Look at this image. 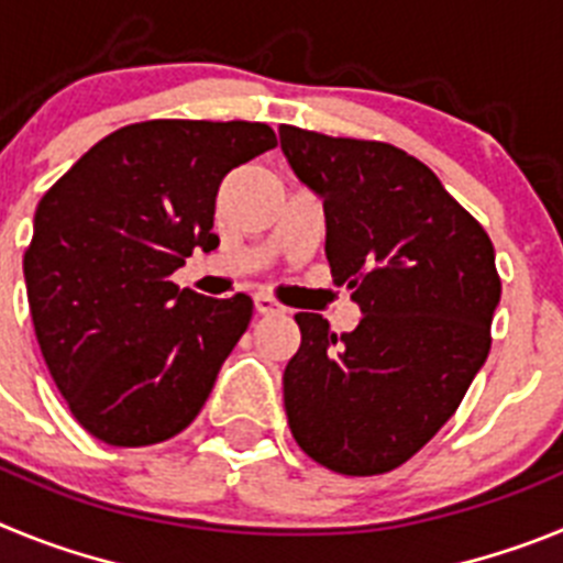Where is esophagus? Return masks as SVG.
I'll return each mask as SVG.
<instances>
[{"label":"esophagus","mask_w":563,"mask_h":563,"mask_svg":"<svg viewBox=\"0 0 563 563\" xmlns=\"http://www.w3.org/2000/svg\"><path fill=\"white\" fill-rule=\"evenodd\" d=\"M253 305H256V312H262V316H278V312H287V307L282 305L278 298H273L271 292H256Z\"/></svg>","instance_id":"esophagus-1"}]
</instances>
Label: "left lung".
Returning a JSON list of instances; mask_svg holds the SVG:
<instances>
[{"mask_svg":"<svg viewBox=\"0 0 563 563\" xmlns=\"http://www.w3.org/2000/svg\"><path fill=\"white\" fill-rule=\"evenodd\" d=\"M278 134L298 180L324 197L332 276L363 312L341 335L298 312L287 422L318 465L389 474L460 409L490 352L501 296L494 242L402 148L287 123Z\"/></svg>","mask_w":563,"mask_h":563,"instance_id":"8db88e82","label":"left lung"}]
</instances>
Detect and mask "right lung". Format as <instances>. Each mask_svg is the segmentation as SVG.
<instances>
[{"instance_id":"obj_1","label":"right lung","mask_w":563,"mask_h":563,"mask_svg":"<svg viewBox=\"0 0 563 563\" xmlns=\"http://www.w3.org/2000/svg\"><path fill=\"white\" fill-rule=\"evenodd\" d=\"M276 146L267 123H129L53 183L24 282L44 363L84 429L118 449L194 422L253 316L245 292L206 298L172 273L220 245L222 177Z\"/></svg>"}]
</instances>
